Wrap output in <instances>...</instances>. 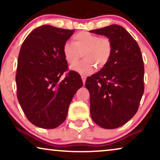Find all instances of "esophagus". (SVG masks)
I'll return each mask as SVG.
<instances>
[{"label": "esophagus", "mask_w": 160, "mask_h": 160, "mask_svg": "<svg viewBox=\"0 0 160 160\" xmlns=\"http://www.w3.org/2000/svg\"><path fill=\"white\" fill-rule=\"evenodd\" d=\"M82 82H83V84H85V82H86V77L84 76H82Z\"/></svg>", "instance_id": "34e87169"}]
</instances>
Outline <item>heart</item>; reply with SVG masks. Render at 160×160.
Returning <instances> with one entry per match:
<instances>
[{
    "label": "heart",
    "instance_id": "heart-1",
    "mask_svg": "<svg viewBox=\"0 0 160 160\" xmlns=\"http://www.w3.org/2000/svg\"><path fill=\"white\" fill-rule=\"evenodd\" d=\"M113 52L112 41L108 37H100L82 31L73 37V43L63 45L62 53L69 65H74L83 57V60L71 68L82 76H88L96 69L100 70L108 65Z\"/></svg>",
    "mask_w": 160,
    "mask_h": 160
}]
</instances>
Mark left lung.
<instances>
[{
	"mask_svg": "<svg viewBox=\"0 0 160 160\" xmlns=\"http://www.w3.org/2000/svg\"><path fill=\"white\" fill-rule=\"evenodd\" d=\"M108 37L113 52L108 65L87 78L90 114L105 129L119 128L136 113L144 92V66L136 41L123 27L111 25L90 30Z\"/></svg>",
	"mask_w": 160,
	"mask_h": 160,
	"instance_id": "left-lung-1",
	"label": "left lung"
}]
</instances>
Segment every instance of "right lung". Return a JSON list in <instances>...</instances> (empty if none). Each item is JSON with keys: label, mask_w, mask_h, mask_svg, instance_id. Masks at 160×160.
Instances as JSON below:
<instances>
[{"label": "right lung", "mask_w": 160, "mask_h": 160, "mask_svg": "<svg viewBox=\"0 0 160 160\" xmlns=\"http://www.w3.org/2000/svg\"><path fill=\"white\" fill-rule=\"evenodd\" d=\"M74 30L42 25L32 30L22 45L16 74L17 99L32 124L54 129L66 119L74 95L83 86L82 78L69 71L63 45Z\"/></svg>", "instance_id": "add662e5"}]
</instances>
